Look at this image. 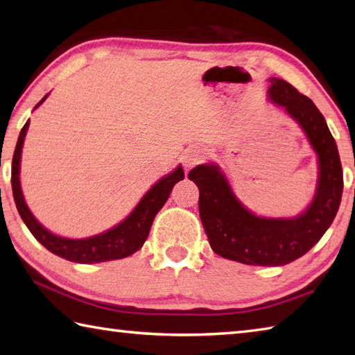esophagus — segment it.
I'll list each match as a JSON object with an SVG mask.
<instances>
[{
	"mask_svg": "<svg viewBox=\"0 0 355 355\" xmlns=\"http://www.w3.org/2000/svg\"><path fill=\"white\" fill-rule=\"evenodd\" d=\"M206 155H208V153H206L203 149H200V147H191V149H188L183 153V158H182L184 169L189 171L194 166L200 164L203 159H206Z\"/></svg>",
	"mask_w": 355,
	"mask_h": 355,
	"instance_id": "obj_1",
	"label": "esophagus"
}]
</instances>
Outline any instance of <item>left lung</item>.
Masks as SVG:
<instances>
[{"label": "left lung", "instance_id": "8db88e82", "mask_svg": "<svg viewBox=\"0 0 355 355\" xmlns=\"http://www.w3.org/2000/svg\"><path fill=\"white\" fill-rule=\"evenodd\" d=\"M268 99L298 122L318 157V183L311 205L292 218L259 217L237 200L217 164H200L189 180L200 191L198 211L214 253L247 266L276 267L306 254L331 227L343 194L337 144L324 116L288 82L270 77Z\"/></svg>", "mask_w": 355, "mask_h": 355}]
</instances>
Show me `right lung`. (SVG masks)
I'll use <instances>...</instances> for the list:
<instances>
[{"label": "right lung", "mask_w": 355, "mask_h": 355, "mask_svg": "<svg viewBox=\"0 0 355 355\" xmlns=\"http://www.w3.org/2000/svg\"><path fill=\"white\" fill-rule=\"evenodd\" d=\"M48 98V94L38 102V105L43 104V101ZM29 121L23 125L20 137L17 141V147L12 158V192H14V200L17 209L20 212L23 222L29 228L32 236L40 242L44 248L49 250L51 253L63 257V259L79 263H98L107 262L113 259H122L133 254L143 247L152 222L158 211L163 208L166 200L169 198L173 184L178 183L180 180L184 178L183 167L178 166L175 171L171 172L157 182L152 188L146 192L144 197L139 200V203L135 206V209L128 214L124 220L110 228L105 233L98 236L87 237V239H67V237L55 236L48 231L42 223H38L37 218L32 216L28 205L24 202L21 184H20V159L21 149L24 143L26 132H28Z\"/></svg>", "instance_id": "add662e5"}]
</instances>
